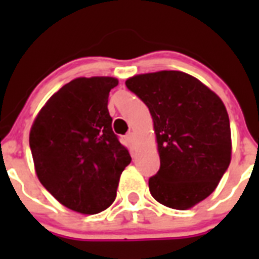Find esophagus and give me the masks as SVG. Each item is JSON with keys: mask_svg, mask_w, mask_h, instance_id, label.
Returning <instances> with one entry per match:
<instances>
[{"mask_svg": "<svg viewBox=\"0 0 259 259\" xmlns=\"http://www.w3.org/2000/svg\"><path fill=\"white\" fill-rule=\"evenodd\" d=\"M125 139H127V141L131 144L132 146H134L135 143H136V135H135V132H130V134L125 136Z\"/></svg>", "mask_w": 259, "mask_h": 259, "instance_id": "obj_1", "label": "esophagus"}]
</instances>
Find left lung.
Masks as SVG:
<instances>
[{"label": "left lung", "instance_id": "8db88e82", "mask_svg": "<svg viewBox=\"0 0 259 259\" xmlns=\"http://www.w3.org/2000/svg\"><path fill=\"white\" fill-rule=\"evenodd\" d=\"M127 88L148 106L161 167L149 179L159 203L187 210L210 196L231 162V128L221 98L180 71L136 75Z\"/></svg>", "mask_w": 259, "mask_h": 259}]
</instances>
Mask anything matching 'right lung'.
I'll list each match as a JSON object with an SVG mask.
<instances>
[{"label":"right lung","instance_id":"1","mask_svg":"<svg viewBox=\"0 0 259 259\" xmlns=\"http://www.w3.org/2000/svg\"><path fill=\"white\" fill-rule=\"evenodd\" d=\"M114 77H77L49 98L29 132L40 183L62 205L97 214L114 202L131 155L107 110Z\"/></svg>","mask_w":259,"mask_h":259}]
</instances>
